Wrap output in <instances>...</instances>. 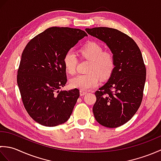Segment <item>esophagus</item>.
<instances>
[{"label": "esophagus", "mask_w": 161, "mask_h": 161, "mask_svg": "<svg viewBox=\"0 0 161 161\" xmlns=\"http://www.w3.org/2000/svg\"><path fill=\"white\" fill-rule=\"evenodd\" d=\"M86 93H87L86 91H80V94L81 96H84V95H85Z\"/></svg>", "instance_id": "esophagus-1"}]
</instances>
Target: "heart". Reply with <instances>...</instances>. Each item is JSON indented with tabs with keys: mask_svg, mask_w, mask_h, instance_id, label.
I'll return each instance as SVG.
<instances>
[{
	"mask_svg": "<svg viewBox=\"0 0 161 161\" xmlns=\"http://www.w3.org/2000/svg\"><path fill=\"white\" fill-rule=\"evenodd\" d=\"M80 52L85 58L91 60L88 68L89 73L72 78L70 85L72 88L88 91L100 84V77L105 80L111 76L115 68V59L111 52L103 51L100 44L93 42L86 44ZM77 64V59L74 51L72 49L68 50L63 58L65 70L68 74L74 75Z\"/></svg>",
	"mask_w": 161,
	"mask_h": 161,
	"instance_id": "obj_1",
	"label": "heart"
}]
</instances>
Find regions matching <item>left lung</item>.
I'll list each match as a JSON object with an SVG mask.
<instances>
[{
    "label": "left lung",
    "instance_id": "8db88e82",
    "mask_svg": "<svg viewBox=\"0 0 161 161\" xmlns=\"http://www.w3.org/2000/svg\"><path fill=\"white\" fill-rule=\"evenodd\" d=\"M86 31L107 44L115 59L108 81L95 93V118L106 127H118L130 120L141 104L146 80L142 53L131 37L116 29L99 27Z\"/></svg>",
    "mask_w": 161,
    "mask_h": 161
}]
</instances>
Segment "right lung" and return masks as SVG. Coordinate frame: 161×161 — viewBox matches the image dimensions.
<instances>
[{
  "label": "right lung",
  "instance_id": "right-lung-1",
  "mask_svg": "<svg viewBox=\"0 0 161 161\" xmlns=\"http://www.w3.org/2000/svg\"><path fill=\"white\" fill-rule=\"evenodd\" d=\"M87 36L80 29L53 27L34 37L24 49L17 84L25 110L39 124L55 126L70 118L80 91H60L67 81L63 58Z\"/></svg>",
  "mask_w": 161,
  "mask_h": 161
}]
</instances>
